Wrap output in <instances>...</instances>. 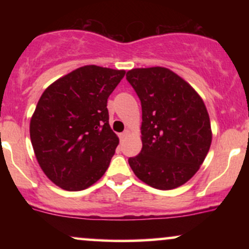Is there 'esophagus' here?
Returning <instances> with one entry per match:
<instances>
[{
    "label": "esophagus",
    "mask_w": 249,
    "mask_h": 249,
    "mask_svg": "<svg viewBox=\"0 0 249 249\" xmlns=\"http://www.w3.org/2000/svg\"><path fill=\"white\" fill-rule=\"evenodd\" d=\"M128 134V131H124V132H122V133H119L118 136H119V139H121V142H123L125 139V137H126Z\"/></svg>",
    "instance_id": "obj_1"
}]
</instances>
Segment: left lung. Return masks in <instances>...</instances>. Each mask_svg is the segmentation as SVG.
<instances>
[{"instance_id": "left-lung-1", "label": "left lung", "mask_w": 249, "mask_h": 249, "mask_svg": "<svg viewBox=\"0 0 249 249\" xmlns=\"http://www.w3.org/2000/svg\"><path fill=\"white\" fill-rule=\"evenodd\" d=\"M126 79L141 99L142 113V147L128 164L151 187L166 191L181 186L199 170L212 142L204 102L166 68L132 69Z\"/></svg>"}]
</instances>
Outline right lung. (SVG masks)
<instances>
[{"mask_svg":"<svg viewBox=\"0 0 249 249\" xmlns=\"http://www.w3.org/2000/svg\"><path fill=\"white\" fill-rule=\"evenodd\" d=\"M125 75L85 65L43 92L30 122L39 166L53 184L82 191L107 170L119 139L108 124L107 98Z\"/></svg>","mask_w":249,"mask_h":249,"instance_id":"1","label":"right lung"}]
</instances>
